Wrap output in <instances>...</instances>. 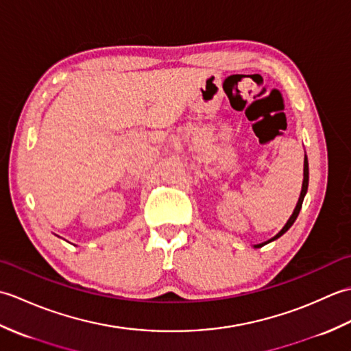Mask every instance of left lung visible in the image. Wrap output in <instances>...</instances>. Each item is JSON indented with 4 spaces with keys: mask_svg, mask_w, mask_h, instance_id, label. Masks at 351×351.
Returning a JSON list of instances; mask_svg holds the SVG:
<instances>
[{
    "mask_svg": "<svg viewBox=\"0 0 351 351\" xmlns=\"http://www.w3.org/2000/svg\"><path fill=\"white\" fill-rule=\"evenodd\" d=\"M308 182H309V166H308V156H304V169H303V187H302V193H300V197H299V202H297V206H295V210H294V213H293V215H291L289 217V220L287 221V225L283 226V229L280 230V232L276 235L274 238H271L270 241H273V240H276V238H279L280 235H283L287 232V230L293 226V223L295 221V219H297V215H299V213H300V210H302V204H303V199H304V195H306V191H308ZM268 241V243H270ZM264 244H267V243H264ZM264 244H258L256 247H263Z\"/></svg>",
    "mask_w": 351,
    "mask_h": 351,
    "instance_id": "8db88e82",
    "label": "left lung"
}]
</instances>
